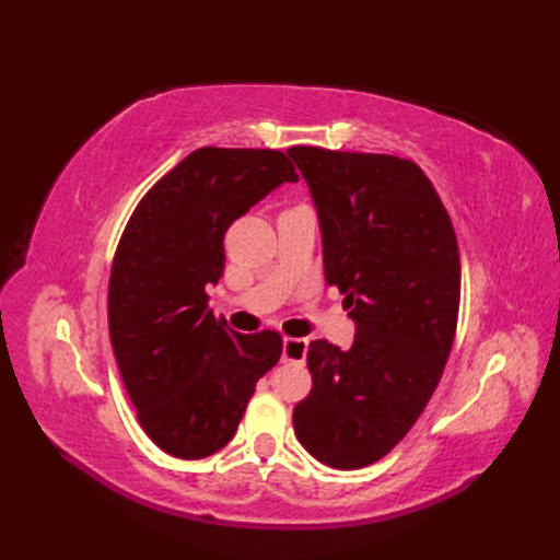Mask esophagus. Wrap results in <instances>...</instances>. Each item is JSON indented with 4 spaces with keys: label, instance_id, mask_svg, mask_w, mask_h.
Segmentation results:
<instances>
[{
    "label": "esophagus",
    "instance_id": "obj_1",
    "mask_svg": "<svg viewBox=\"0 0 560 560\" xmlns=\"http://www.w3.org/2000/svg\"><path fill=\"white\" fill-rule=\"evenodd\" d=\"M308 352V341L306 338H294V336H284L282 338V360L284 362H303Z\"/></svg>",
    "mask_w": 560,
    "mask_h": 560
}]
</instances>
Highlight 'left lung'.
Here are the masks:
<instances>
[{"label": "left lung", "mask_w": 560, "mask_h": 560, "mask_svg": "<svg viewBox=\"0 0 560 560\" xmlns=\"http://www.w3.org/2000/svg\"><path fill=\"white\" fill-rule=\"evenodd\" d=\"M319 217L325 280L346 294L354 341L308 346L301 446L336 469L381 460L444 374L460 306V252L442 198L413 161L292 147Z\"/></svg>", "instance_id": "obj_1"}]
</instances>
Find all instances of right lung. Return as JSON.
Masks as SVG:
<instances>
[{
    "mask_svg": "<svg viewBox=\"0 0 560 560\" xmlns=\"http://www.w3.org/2000/svg\"><path fill=\"white\" fill-rule=\"evenodd\" d=\"M296 179L278 149L202 147L128 219L109 276V338L140 425L165 453L198 460L224 448L280 360L278 331H233L206 287L224 276L226 229Z\"/></svg>",
    "mask_w": 560,
    "mask_h": 560,
    "instance_id": "add662e5",
    "label": "right lung"
}]
</instances>
